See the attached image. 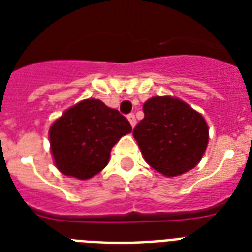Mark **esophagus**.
<instances>
[{
  "label": "esophagus",
  "mask_w": 252,
  "mask_h": 252,
  "mask_svg": "<svg viewBox=\"0 0 252 252\" xmlns=\"http://www.w3.org/2000/svg\"><path fill=\"white\" fill-rule=\"evenodd\" d=\"M126 118H128V120H129V123H130V126H132V128H133V126H136V118H134V115L129 114L128 116H126Z\"/></svg>",
  "instance_id": "34e87169"
}]
</instances>
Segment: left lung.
Returning a JSON list of instances; mask_svg holds the SVG:
<instances>
[{
  "instance_id": "obj_1",
  "label": "left lung",
  "mask_w": 252,
  "mask_h": 252,
  "mask_svg": "<svg viewBox=\"0 0 252 252\" xmlns=\"http://www.w3.org/2000/svg\"><path fill=\"white\" fill-rule=\"evenodd\" d=\"M144 119L133 129L145 161L165 176L195 167L209 140L207 122L187 103L172 96H153L144 103Z\"/></svg>"
}]
</instances>
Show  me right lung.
Wrapping results in <instances>:
<instances>
[{"label": "right lung", "mask_w": 252, "mask_h": 252, "mask_svg": "<svg viewBox=\"0 0 252 252\" xmlns=\"http://www.w3.org/2000/svg\"><path fill=\"white\" fill-rule=\"evenodd\" d=\"M129 122L99 99L70 107L49 128L55 165L64 175L86 180L106 167L112 146L126 133Z\"/></svg>", "instance_id": "1"}]
</instances>
